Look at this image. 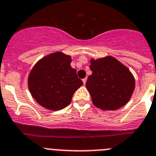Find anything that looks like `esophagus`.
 I'll use <instances>...</instances> for the list:
<instances>
[{
  "instance_id": "esophagus-1",
  "label": "esophagus",
  "mask_w": 156,
  "mask_h": 156,
  "mask_svg": "<svg viewBox=\"0 0 156 156\" xmlns=\"http://www.w3.org/2000/svg\"><path fill=\"white\" fill-rule=\"evenodd\" d=\"M86 81H87V78H83V79H82V82H83L84 85H86Z\"/></svg>"
}]
</instances>
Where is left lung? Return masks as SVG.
<instances>
[{"label":"left lung","mask_w":156,"mask_h":156,"mask_svg":"<svg viewBox=\"0 0 156 156\" xmlns=\"http://www.w3.org/2000/svg\"><path fill=\"white\" fill-rule=\"evenodd\" d=\"M92 74L86 86L94 106L103 111H115L129 102L135 89V78L127 67L117 59H90Z\"/></svg>","instance_id":"1"}]
</instances>
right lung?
<instances>
[{"label": "right lung", "mask_w": 156, "mask_h": 156, "mask_svg": "<svg viewBox=\"0 0 156 156\" xmlns=\"http://www.w3.org/2000/svg\"><path fill=\"white\" fill-rule=\"evenodd\" d=\"M70 63V55L55 52L35 63L28 76V89L41 106L59 111L70 104L74 92L83 85Z\"/></svg>", "instance_id": "obj_1"}]
</instances>
